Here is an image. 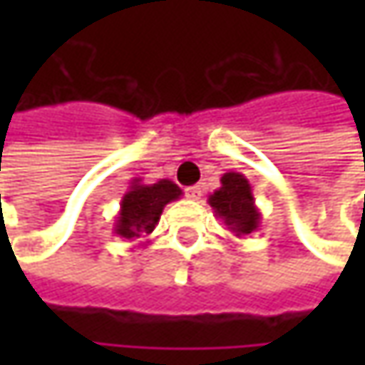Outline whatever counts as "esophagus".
Segmentation results:
<instances>
[{"label": "esophagus", "instance_id": "34e87169", "mask_svg": "<svg viewBox=\"0 0 365 365\" xmlns=\"http://www.w3.org/2000/svg\"><path fill=\"white\" fill-rule=\"evenodd\" d=\"M185 192H187V197H189L190 201H199L201 195H203L201 187H189V189H185Z\"/></svg>", "mask_w": 365, "mask_h": 365}]
</instances>
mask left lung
Returning a JSON list of instances; mask_svg holds the SVG:
<instances>
[{"mask_svg": "<svg viewBox=\"0 0 365 365\" xmlns=\"http://www.w3.org/2000/svg\"><path fill=\"white\" fill-rule=\"evenodd\" d=\"M209 205L213 207L215 217L221 219L235 237H245L259 230L262 215L252 185L242 173L232 170L221 176V187L209 195Z\"/></svg>", "mask_w": 365, "mask_h": 365, "instance_id": "1", "label": "left lung"}]
</instances>
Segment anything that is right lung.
Returning <instances> with one entry per match:
<instances>
[{
	"label": "right lung",
	"instance_id": "obj_1",
	"mask_svg": "<svg viewBox=\"0 0 365 365\" xmlns=\"http://www.w3.org/2000/svg\"><path fill=\"white\" fill-rule=\"evenodd\" d=\"M180 195L182 190L168 178H162L154 185H144L142 178H133L128 192L121 197L113 233L128 242L146 240L158 225L164 207L180 199Z\"/></svg>",
	"mask_w": 365,
	"mask_h": 365
}]
</instances>
